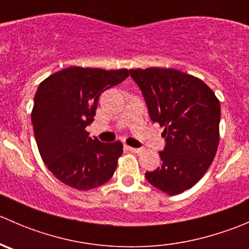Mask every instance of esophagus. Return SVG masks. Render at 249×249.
I'll use <instances>...</instances> for the list:
<instances>
[{
  "instance_id": "esophagus-1",
  "label": "esophagus",
  "mask_w": 249,
  "mask_h": 249,
  "mask_svg": "<svg viewBox=\"0 0 249 249\" xmlns=\"http://www.w3.org/2000/svg\"><path fill=\"white\" fill-rule=\"evenodd\" d=\"M126 149H127V150H130V152H131V153H140L141 150H142V149H141V148L129 147V145H126Z\"/></svg>"
}]
</instances>
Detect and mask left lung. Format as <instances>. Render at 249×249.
Listing matches in <instances>:
<instances>
[{
	"mask_svg": "<svg viewBox=\"0 0 249 249\" xmlns=\"http://www.w3.org/2000/svg\"><path fill=\"white\" fill-rule=\"evenodd\" d=\"M144 96L150 119L164 127L161 166L145 172L148 182L169 195L196 184L219 144L220 104L199 78L175 69L130 70Z\"/></svg>",
	"mask_w": 249,
	"mask_h": 249,
	"instance_id": "1",
	"label": "left lung"
}]
</instances>
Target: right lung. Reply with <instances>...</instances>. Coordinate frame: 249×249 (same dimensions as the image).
I'll list each match as a JSON object with an SVG mask.
<instances>
[{
  "label": "right lung",
  "mask_w": 249,
  "mask_h": 249,
  "mask_svg": "<svg viewBox=\"0 0 249 249\" xmlns=\"http://www.w3.org/2000/svg\"><path fill=\"white\" fill-rule=\"evenodd\" d=\"M129 77V70L69 67L39 84L31 113L42 160L64 184L89 190L108 182L123 153L122 142L101 143L85 130L105 90Z\"/></svg>",
  "instance_id": "add662e5"
}]
</instances>
